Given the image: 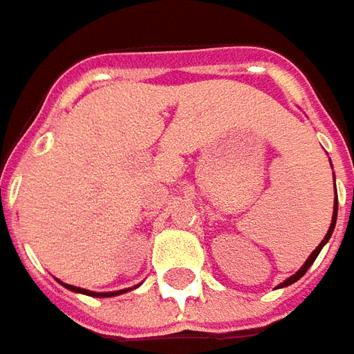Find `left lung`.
<instances>
[{
  "label": "left lung",
  "instance_id": "obj_1",
  "mask_svg": "<svg viewBox=\"0 0 354 354\" xmlns=\"http://www.w3.org/2000/svg\"><path fill=\"white\" fill-rule=\"evenodd\" d=\"M335 223H337V198H335L333 221H331V226H329V232H327V234H325V238H323V242H321L319 246H317V248H315V250L311 252V256H309V258H307V262H306V264L301 266V270H297V274H293L292 278H288V279H286V281H283V283H281V288H283V286H290V283H293V281H297V279L301 278V276H304V274H306L307 270H309V266L313 264V262H315V258H317V256H319V252H321V248H323V246H325V242H327V240H329V238H331V234H333Z\"/></svg>",
  "mask_w": 354,
  "mask_h": 354
}]
</instances>
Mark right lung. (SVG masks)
Here are the masks:
<instances>
[{
  "label": "right lung",
  "instance_id": "add662e5",
  "mask_svg": "<svg viewBox=\"0 0 354 354\" xmlns=\"http://www.w3.org/2000/svg\"><path fill=\"white\" fill-rule=\"evenodd\" d=\"M64 288H68V290H73V292L78 293H86V295H92V297H110V295H118V293H124V292H110V293H94L88 292V290H82V288H75V286H66V283H62Z\"/></svg>",
  "mask_w": 354,
  "mask_h": 354
}]
</instances>
